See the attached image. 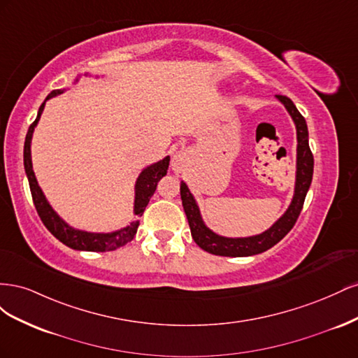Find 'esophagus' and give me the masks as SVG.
Instances as JSON below:
<instances>
[{
  "instance_id": "1",
  "label": "esophagus",
  "mask_w": 358,
  "mask_h": 358,
  "mask_svg": "<svg viewBox=\"0 0 358 358\" xmlns=\"http://www.w3.org/2000/svg\"><path fill=\"white\" fill-rule=\"evenodd\" d=\"M187 161H188V155L185 150H179L175 155H173L171 159V170L175 173H180L183 169L187 166Z\"/></svg>"
}]
</instances>
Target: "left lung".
Wrapping results in <instances>:
<instances>
[{
	"label": "left lung",
	"mask_w": 358,
	"mask_h": 358,
	"mask_svg": "<svg viewBox=\"0 0 358 358\" xmlns=\"http://www.w3.org/2000/svg\"><path fill=\"white\" fill-rule=\"evenodd\" d=\"M276 99L285 106L287 112L296 124L297 131V161H296V185L294 196L288 206L285 213L267 229L266 231L249 236V237H225L212 231L204 224L199 204L191 194L185 182H180V199L183 210L187 213L188 224L191 229V236L206 252L221 257H249L255 254H262L267 249L275 246L279 241H282L288 231L294 227L299 215L301 212L303 203H305L308 189L312 182L313 175V155L309 148V133L305 117L300 115L297 107L288 96L276 95Z\"/></svg>",
	"instance_id": "obj_1"
}]
</instances>
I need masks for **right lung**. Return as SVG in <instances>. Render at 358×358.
<instances>
[{
	"mask_svg": "<svg viewBox=\"0 0 358 358\" xmlns=\"http://www.w3.org/2000/svg\"><path fill=\"white\" fill-rule=\"evenodd\" d=\"M85 76H88V73H85ZM78 80H79V78L74 82H78ZM62 92H64V90H55L46 96V100L43 101V104L40 106L36 121L29 125L27 137H25L24 167H25V173H27V178L29 182L32 201H34L37 213L41 218L43 224L46 225V229L64 245H67L71 249H76V251H91V252L115 251V249L121 248L134 239L140 221L129 222V225L124 227V229L112 231V233H91V231L73 229V227H70L55 210H53L46 196L43 194L41 188L38 187L34 170H32V159H31L32 133H34V128L37 127V124L40 121V116H41L43 110H45L46 101ZM169 164H170V157H166L161 161L155 162V164L148 166L146 169L142 170V173H140L137 180H136V187H134V191H136L134 215H137V216L143 215L146 206L149 203V199L152 197V194L157 189V183L159 182L161 178H164L167 175Z\"/></svg>",
	"mask_w": 358,
	"mask_h": 358,
	"instance_id": "1",
	"label": "right lung"
}]
</instances>
